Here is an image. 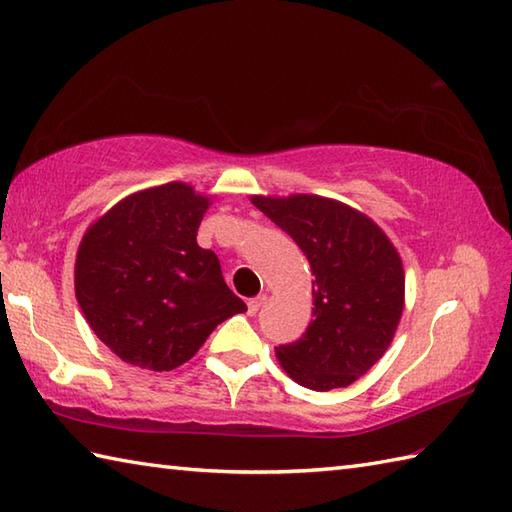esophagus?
Instances as JSON below:
<instances>
[{
    "mask_svg": "<svg viewBox=\"0 0 512 512\" xmlns=\"http://www.w3.org/2000/svg\"><path fill=\"white\" fill-rule=\"evenodd\" d=\"M266 295H259V297H255V299H248V314L250 317H255V314L262 310V306L266 303Z\"/></svg>",
    "mask_w": 512,
    "mask_h": 512,
    "instance_id": "1",
    "label": "esophagus"
}]
</instances>
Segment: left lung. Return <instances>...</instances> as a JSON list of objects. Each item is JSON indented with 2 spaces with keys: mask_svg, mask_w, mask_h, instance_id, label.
<instances>
[{
  "mask_svg": "<svg viewBox=\"0 0 512 512\" xmlns=\"http://www.w3.org/2000/svg\"><path fill=\"white\" fill-rule=\"evenodd\" d=\"M250 202L295 239L314 275V319L299 341L275 347L279 365L314 391L352 385L387 352L405 308L396 246L372 217L339 200L295 193Z\"/></svg>",
  "mask_w": 512,
  "mask_h": 512,
  "instance_id": "left-lung-1",
  "label": "left lung"
}]
</instances>
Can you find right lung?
Wrapping results in <instances>:
<instances>
[{
    "mask_svg": "<svg viewBox=\"0 0 512 512\" xmlns=\"http://www.w3.org/2000/svg\"><path fill=\"white\" fill-rule=\"evenodd\" d=\"M211 195L167 182L127 195L85 231L74 262L76 301L121 361L169 372L246 303L220 259L198 246Z\"/></svg>",
    "mask_w": 512,
    "mask_h": 512,
    "instance_id": "right-lung-1",
    "label": "right lung"
}]
</instances>
